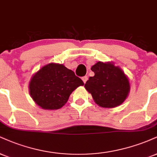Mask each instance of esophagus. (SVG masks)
<instances>
[{
	"label": "esophagus",
	"mask_w": 157,
	"mask_h": 157,
	"mask_svg": "<svg viewBox=\"0 0 157 157\" xmlns=\"http://www.w3.org/2000/svg\"><path fill=\"white\" fill-rule=\"evenodd\" d=\"M82 81H83L84 83H86V81L88 80V76H84V77H82Z\"/></svg>",
	"instance_id": "34e87169"
}]
</instances>
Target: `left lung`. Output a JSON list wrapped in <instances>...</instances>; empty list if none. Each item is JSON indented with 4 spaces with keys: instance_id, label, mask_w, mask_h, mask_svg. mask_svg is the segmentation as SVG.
<instances>
[{
    "instance_id": "8db88e82",
    "label": "left lung",
    "mask_w": 157,
    "mask_h": 157,
    "mask_svg": "<svg viewBox=\"0 0 157 157\" xmlns=\"http://www.w3.org/2000/svg\"><path fill=\"white\" fill-rule=\"evenodd\" d=\"M94 77H90L85 88L100 107L113 108L124 102L128 97L130 85L128 77L112 63L99 61L91 67Z\"/></svg>"
}]
</instances>
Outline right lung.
Listing matches in <instances>:
<instances>
[{"label": "right lung", "instance_id": "1", "mask_svg": "<svg viewBox=\"0 0 157 157\" xmlns=\"http://www.w3.org/2000/svg\"><path fill=\"white\" fill-rule=\"evenodd\" d=\"M84 82L63 64L51 63L41 67L32 77L30 95L44 109H58L67 102L69 96Z\"/></svg>", "mask_w": 157, "mask_h": 157}]
</instances>
